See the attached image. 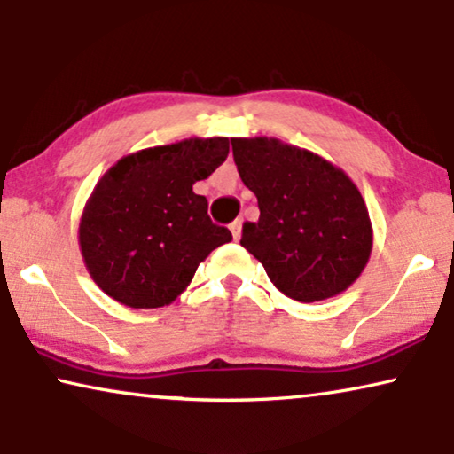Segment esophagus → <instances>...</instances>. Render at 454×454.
<instances>
[{"label":"esophagus","mask_w":454,"mask_h":454,"mask_svg":"<svg viewBox=\"0 0 454 454\" xmlns=\"http://www.w3.org/2000/svg\"><path fill=\"white\" fill-rule=\"evenodd\" d=\"M231 232H232L234 240H239V239H240V234H243V222H240V220H234V222L231 223Z\"/></svg>","instance_id":"34e87169"}]
</instances>
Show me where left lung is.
<instances>
[{"label": "left lung", "instance_id": "1", "mask_svg": "<svg viewBox=\"0 0 454 454\" xmlns=\"http://www.w3.org/2000/svg\"><path fill=\"white\" fill-rule=\"evenodd\" d=\"M231 141L240 180L259 205V220L245 223L240 245L290 299L313 303L344 293L373 245L357 184L324 157L278 138Z\"/></svg>", "mask_w": 454, "mask_h": 454}]
</instances>
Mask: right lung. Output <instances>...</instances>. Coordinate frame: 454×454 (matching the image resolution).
<instances>
[{"instance_id":"add662e5","label":"right lung","mask_w":454,"mask_h":454,"mask_svg":"<svg viewBox=\"0 0 454 454\" xmlns=\"http://www.w3.org/2000/svg\"><path fill=\"white\" fill-rule=\"evenodd\" d=\"M226 137L184 138L118 160L95 184L78 245L90 278L107 297L132 309L170 305L199 263L223 243L228 228L207 215L192 184L228 157Z\"/></svg>"}]
</instances>
